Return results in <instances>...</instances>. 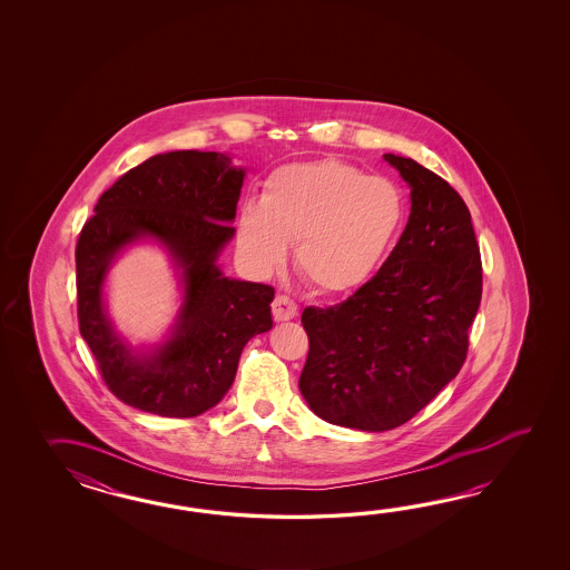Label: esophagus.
<instances>
[{
  "label": "esophagus",
  "instance_id": "obj_1",
  "mask_svg": "<svg viewBox=\"0 0 570 570\" xmlns=\"http://www.w3.org/2000/svg\"><path fill=\"white\" fill-rule=\"evenodd\" d=\"M271 307H273V317L277 322H289L293 317H297V303L287 295H277Z\"/></svg>",
  "mask_w": 570,
  "mask_h": 570
}]
</instances>
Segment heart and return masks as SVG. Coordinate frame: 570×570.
<instances>
[{
  "mask_svg": "<svg viewBox=\"0 0 570 570\" xmlns=\"http://www.w3.org/2000/svg\"><path fill=\"white\" fill-rule=\"evenodd\" d=\"M400 187L342 160L293 163L273 170L263 197L238 207L244 261L271 273L295 243V267L324 293H351L385 265L405 226Z\"/></svg>",
  "mask_w": 570,
  "mask_h": 570,
  "instance_id": "1",
  "label": "heart"
}]
</instances>
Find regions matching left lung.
<instances>
[{
    "label": "left lung",
    "mask_w": 570,
    "mask_h": 570,
    "mask_svg": "<svg viewBox=\"0 0 570 570\" xmlns=\"http://www.w3.org/2000/svg\"><path fill=\"white\" fill-rule=\"evenodd\" d=\"M383 158L410 185L400 243L346 302L302 314L303 400L330 424L363 432L405 424L459 375L483 289L461 195L413 158Z\"/></svg>",
    "instance_id": "obj_1"
}]
</instances>
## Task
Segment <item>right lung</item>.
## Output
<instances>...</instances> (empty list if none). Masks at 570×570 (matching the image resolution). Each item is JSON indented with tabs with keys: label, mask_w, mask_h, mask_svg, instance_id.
I'll list each match as a JSON object with an SVG mask.
<instances>
[{
	"label": "right lung",
	"mask_w": 570,
	"mask_h": 570,
	"mask_svg": "<svg viewBox=\"0 0 570 570\" xmlns=\"http://www.w3.org/2000/svg\"><path fill=\"white\" fill-rule=\"evenodd\" d=\"M244 177L226 153L155 155L121 175L83 226L75 250L79 330L126 405L163 417L212 410L232 387L246 342L273 327L275 289L226 277L218 265L236 234ZM142 242L170 255L183 302L165 340L134 347L108 317L105 285L112 263Z\"/></svg>",
	"instance_id": "add662e5"
}]
</instances>
